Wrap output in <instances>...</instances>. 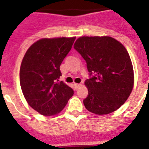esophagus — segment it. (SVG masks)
Returning <instances> with one entry per match:
<instances>
[{"label":"esophagus","mask_w":149,"mask_h":149,"mask_svg":"<svg viewBox=\"0 0 149 149\" xmlns=\"http://www.w3.org/2000/svg\"><path fill=\"white\" fill-rule=\"evenodd\" d=\"M74 86H75V87H76V89H77V90H78V89H79V87L82 86V84H74Z\"/></svg>","instance_id":"esophagus-1"}]
</instances>
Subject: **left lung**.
<instances>
[{"instance_id": "obj_1", "label": "left lung", "mask_w": 149, "mask_h": 149, "mask_svg": "<svg viewBox=\"0 0 149 149\" xmlns=\"http://www.w3.org/2000/svg\"><path fill=\"white\" fill-rule=\"evenodd\" d=\"M74 49L86 60L90 75L85 85L86 110L104 115L118 110L129 97L134 86V70L125 47L110 36H83Z\"/></svg>"}]
</instances>
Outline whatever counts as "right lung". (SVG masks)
Returning <instances> with one entry per match:
<instances>
[{
  "instance_id": "obj_1",
  "label": "right lung",
  "mask_w": 149,
  "mask_h": 149,
  "mask_svg": "<svg viewBox=\"0 0 149 149\" xmlns=\"http://www.w3.org/2000/svg\"><path fill=\"white\" fill-rule=\"evenodd\" d=\"M76 37L44 38L29 48L20 68V84L28 104L44 116L60 113L73 91L63 81L60 65Z\"/></svg>"
}]
</instances>
